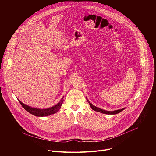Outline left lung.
Instances as JSON below:
<instances>
[{
    "label": "left lung",
    "instance_id": "1",
    "mask_svg": "<svg viewBox=\"0 0 156 156\" xmlns=\"http://www.w3.org/2000/svg\"><path fill=\"white\" fill-rule=\"evenodd\" d=\"M87 102H89V104H90V107H91V108L95 111H96V112H101L102 114H110V115H115V114H119V112H122V110H123L125 108H123L122 109H119V110H114V111H107V110H103L102 108H100L99 107H96L95 105H94L93 104H92L90 101H89L87 100V99L86 98Z\"/></svg>",
    "mask_w": 156,
    "mask_h": 156
}]
</instances>
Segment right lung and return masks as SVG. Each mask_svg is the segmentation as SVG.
Listing matches in <instances>:
<instances>
[{"label":"right lung","mask_w":156,"mask_h":156,"mask_svg":"<svg viewBox=\"0 0 156 156\" xmlns=\"http://www.w3.org/2000/svg\"><path fill=\"white\" fill-rule=\"evenodd\" d=\"M63 98L60 99V101L57 104H55V105H54L51 107L47 108H38L32 107L30 105L23 104V102H21L19 99H18V101L21 104L22 107H23L27 111H28V112L29 113H30L31 114H32L34 116H36V117H46V116H48V115L54 114L58 112L59 109L60 108V107L62 105V103L63 102Z\"/></svg>","instance_id":"add662e5"}]
</instances>
